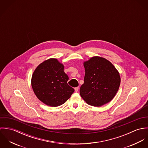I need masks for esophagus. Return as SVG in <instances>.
<instances>
[{"instance_id": "esophagus-1", "label": "esophagus", "mask_w": 148, "mask_h": 148, "mask_svg": "<svg viewBox=\"0 0 148 148\" xmlns=\"http://www.w3.org/2000/svg\"><path fill=\"white\" fill-rule=\"evenodd\" d=\"M79 87H76L75 88V92H78V90H79Z\"/></svg>"}]
</instances>
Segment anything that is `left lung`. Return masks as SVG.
Returning a JSON list of instances; mask_svg holds the SVG:
<instances>
[{"instance_id": "obj_1", "label": "left lung", "mask_w": 148, "mask_h": 148, "mask_svg": "<svg viewBox=\"0 0 148 148\" xmlns=\"http://www.w3.org/2000/svg\"><path fill=\"white\" fill-rule=\"evenodd\" d=\"M85 74L80 94L89 105L100 106L110 101L120 85V76L109 61L94 56L84 63Z\"/></svg>"}]
</instances>
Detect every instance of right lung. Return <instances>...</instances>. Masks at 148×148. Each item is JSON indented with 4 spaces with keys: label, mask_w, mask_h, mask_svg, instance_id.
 I'll list each match as a JSON object with an SVG mask.
<instances>
[{
    "label": "right lung",
    "mask_w": 148,
    "mask_h": 148,
    "mask_svg": "<svg viewBox=\"0 0 148 148\" xmlns=\"http://www.w3.org/2000/svg\"><path fill=\"white\" fill-rule=\"evenodd\" d=\"M63 64L49 59L39 64L33 73L31 85L36 97L45 105L58 106L70 98L75 89L67 84Z\"/></svg>",
    "instance_id": "right-lung-1"
}]
</instances>
